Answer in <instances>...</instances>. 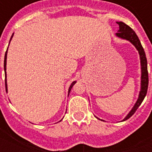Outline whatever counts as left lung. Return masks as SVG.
<instances>
[{
	"mask_svg": "<svg viewBox=\"0 0 152 152\" xmlns=\"http://www.w3.org/2000/svg\"><path fill=\"white\" fill-rule=\"evenodd\" d=\"M116 23L119 24V30H118L117 33H115L116 37L121 38V39H124V40H129V41H130L131 43L134 45L135 48L138 51L139 56H140L141 63V89L140 92H139V95H138V99H137L136 103L134 104V107L132 108L130 112H129V114L122 121H124L128 120L129 118H130L135 113V112L137 111V109L138 108V107L141 105V103L143 101L144 98H145V96L147 94L149 80H148L147 61V58H146V53H145L143 48H142V45H141L140 40H139L137 36L135 33V31L129 26L125 24L123 22H116Z\"/></svg>",
	"mask_w": 152,
	"mask_h": 152,
	"instance_id": "1",
	"label": "left lung"
}]
</instances>
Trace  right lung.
Masks as SVG:
<instances>
[{
	"instance_id": "add662e5",
	"label": "right lung",
	"mask_w": 152,
	"mask_h": 152,
	"mask_svg": "<svg viewBox=\"0 0 152 152\" xmlns=\"http://www.w3.org/2000/svg\"><path fill=\"white\" fill-rule=\"evenodd\" d=\"M13 36H14V34L12 35L11 38H10V40H11L12 37H13ZM7 50H8V48H7ZM7 50H6V52H5V60H4V70H5V89H6V92H7V82H6V58H7ZM76 81H73L72 83V85L70 86L69 87V89H68V94H69L70 91H71V89H72V88L73 87V86L76 84Z\"/></svg>"
}]
</instances>
